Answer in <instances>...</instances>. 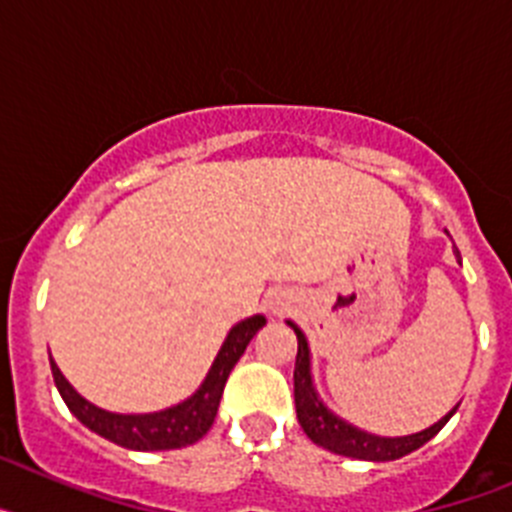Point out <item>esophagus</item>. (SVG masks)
I'll list each match as a JSON object with an SVG mask.
<instances>
[{
  "mask_svg": "<svg viewBox=\"0 0 512 512\" xmlns=\"http://www.w3.org/2000/svg\"><path fill=\"white\" fill-rule=\"evenodd\" d=\"M277 312H282V310H279V307H277Z\"/></svg>",
  "mask_w": 512,
  "mask_h": 512,
  "instance_id": "1",
  "label": "esophagus"
}]
</instances>
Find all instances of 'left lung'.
Here are the masks:
<instances>
[{"label":"left lung","mask_w":512,"mask_h":512,"mask_svg":"<svg viewBox=\"0 0 512 512\" xmlns=\"http://www.w3.org/2000/svg\"><path fill=\"white\" fill-rule=\"evenodd\" d=\"M459 256V251H456ZM292 325V323H289ZM297 333V361H295V408H297V420H300L302 431L307 433L312 443H318L323 449L333 451V454L351 456V459H364V461H392L400 459V456L410 454V451L420 449L423 443L431 441L443 425L449 423L451 415L456 413V408L451 410L446 418L438 420L436 425H431L428 431L413 433V436L402 438H379L372 433H364L354 425L343 423L341 418L330 413L323 402L318 400L315 390H312L310 379V351H307V341L302 336V330L297 325H292Z\"/></svg>","instance_id":"8db88e82"}]
</instances>
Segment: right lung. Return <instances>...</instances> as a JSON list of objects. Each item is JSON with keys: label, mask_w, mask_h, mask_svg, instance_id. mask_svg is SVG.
<instances>
[{"label": "right lung", "mask_w": 512, "mask_h": 512, "mask_svg": "<svg viewBox=\"0 0 512 512\" xmlns=\"http://www.w3.org/2000/svg\"><path fill=\"white\" fill-rule=\"evenodd\" d=\"M266 320L261 315L243 320L235 325L225 338L220 354H217L215 364H212L210 374L202 382V387L189 397L187 402L176 405V408L164 410V413L151 415H115L107 410L94 408L92 402H87L76 390L66 382L56 364L51 359L53 382H56L58 392H61L63 402L69 405L71 413L87 425L89 431L99 433L107 441L125 446L133 451H169L182 449L189 443L200 441L215 423L217 408H220V397H223L225 382H228L233 366L243 356L251 338L264 328Z\"/></svg>", "instance_id": "right-lung-1"}]
</instances>
